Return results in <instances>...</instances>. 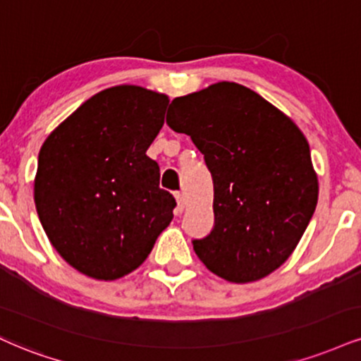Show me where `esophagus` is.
<instances>
[{
  "instance_id": "esophagus-1",
  "label": "esophagus",
  "mask_w": 361,
  "mask_h": 361,
  "mask_svg": "<svg viewBox=\"0 0 361 361\" xmlns=\"http://www.w3.org/2000/svg\"><path fill=\"white\" fill-rule=\"evenodd\" d=\"M175 198H176V203H178V210L183 212V208H185V197H183V193H175Z\"/></svg>"
}]
</instances>
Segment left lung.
<instances>
[{"instance_id":"obj_1","label":"left lung","mask_w":361,"mask_h":361,"mask_svg":"<svg viewBox=\"0 0 361 361\" xmlns=\"http://www.w3.org/2000/svg\"><path fill=\"white\" fill-rule=\"evenodd\" d=\"M166 123L192 137L214 176L215 227L193 240L198 259L235 284L279 269L318 203V175L301 129L235 82L176 97Z\"/></svg>"}]
</instances>
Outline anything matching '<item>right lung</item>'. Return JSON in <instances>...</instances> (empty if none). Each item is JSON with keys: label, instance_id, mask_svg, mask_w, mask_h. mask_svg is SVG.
I'll return each instance as SVG.
<instances>
[{"label": "right lung", "instance_id": "add662e5", "mask_svg": "<svg viewBox=\"0 0 361 361\" xmlns=\"http://www.w3.org/2000/svg\"><path fill=\"white\" fill-rule=\"evenodd\" d=\"M168 95L123 84L104 89L49 134L33 197L60 257L87 277L114 281L145 262L176 202L159 188L146 151L161 131Z\"/></svg>", "mask_w": 361, "mask_h": 361}]
</instances>
